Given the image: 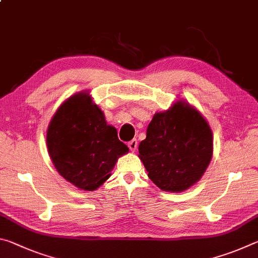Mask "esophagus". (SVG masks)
<instances>
[{
  "instance_id": "34e87169",
  "label": "esophagus",
  "mask_w": 258,
  "mask_h": 258,
  "mask_svg": "<svg viewBox=\"0 0 258 258\" xmlns=\"http://www.w3.org/2000/svg\"><path fill=\"white\" fill-rule=\"evenodd\" d=\"M127 146H128V148H130V150L134 152L135 150H137V148H138V141H137V139L131 140Z\"/></svg>"
}]
</instances>
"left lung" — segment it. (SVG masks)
I'll return each mask as SVG.
<instances>
[{
  "instance_id": "left-lung-1",
  "label": "left lung",
  "mask_w": 258,
  "mask_h": 258,
  "mask_svg": "<svg viewBox=\"0 0 258 258\" xmlns=\"http://www.w3.org/2000/svg\"><path fill=\"white\" fill-rule=\"evenodd\" d=\"M213 157V132L194 106L177 100L156 112L139 146L148 176L163 191L182 192L196 184Z\"/></svg>"
}]
</instances>
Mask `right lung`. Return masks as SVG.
<instances>
[{
  "label": "right lung",
  "mask_w": 258,
  "mask_h": 258,
  "mask_svg": "<svg viewBox=\"0 0 258 258\" xmlns=\"http://www.w3.org/2000/svg\"><path fill=\"white\" fill-rule=\"evenodd\" d=\"M46 146L60 175L84 191L102 185L119 157L128 152L87 91L60 104L47 127Z\"/></svg>",
  "instance_id": "right-lung-1"
}]
</instances>
